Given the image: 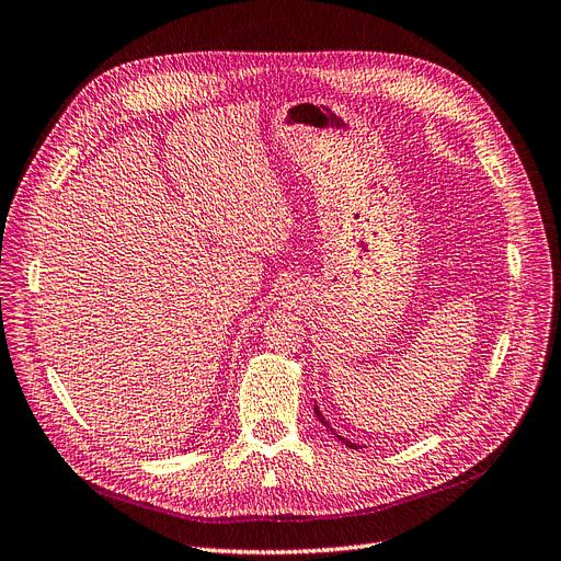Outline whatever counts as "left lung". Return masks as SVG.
I'll return each mask as SVG.
<instances>
[{
    "instance_id": "1",
    "label": "left lung",
    "mask_w": 561,
    "mask_h": 561,
    "mask_svg": "<svg viewBox=\"0 0 561 561\" xmlns=\"http://www.w3.org/2000/svg\"><path fill=\"white\" fill-rule=\"evenodd\" d=\"M314 413H317V419H319V421H321V423H323V425H325V427H328V423H325V419H323V416H321V411H319V407H314ZM340 442H344V444H346V446H348V448H358V446H356V444H351V442H346V439H344V437H340Z\"/></svg>"
}]
</instances>
